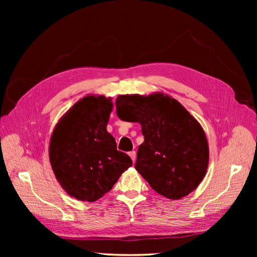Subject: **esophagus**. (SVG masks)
<instances>
[{
	"label": "esophagus",
	"instance_id": "1",
	"mask_svg": "<svg viewBox=\"0 0 257 257\" xmlns=\"http://www.w3.org/2000/svg\"><path fill=\"white\" fill-rule=\"evenodd\" d=\"M128 155L131 157V159H132V161H133V163L136 161V152L135 151H131L130 153H128Z\"/></svg>",
	"mask_w": 257,
	"mask_h": 257
}]
</instances>
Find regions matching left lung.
Returning <instances> with one entry per match:
<instances>
[{"instance_id": "obj_1", "label": "left lung", "mask_w": 257, "mask_h": 257, "mask_svg": "<svg viewBox=\"0 0 257 257\" xmlns=\"http://www.w3.org/2000/svg\"><path fill=\"white\" fill-rule=\"evenodd\" d=\"M116 114L138 122L145 142L139 146L135 168L151 188L169 199L195 190L206 175L209 148L203 127L175 98L119 95Z\"/></svg>"}]
</instances>
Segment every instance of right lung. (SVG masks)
Returning a JSON list of instances; mask_svg holds the SVG:
<instances>
[{
    "mask_svg": "<svg viewBox=\"0 0 257 257\" xmlns=\"http://www.w3.org/2000/svg\"><path fill=\"white\" fill-rule=\"evenodd\" d=\"M111 110L110 98L85 96L52 133L49 158L54 175L77 199L91 203L103 197L133 163L126 153L116 150L114 138L106 130Z\"/></svg>",
    "mask_w": 257,
    "mask_h": 257,
    "instance_id": "add662e5",
    "label": "right lung"
}]
</instances>
